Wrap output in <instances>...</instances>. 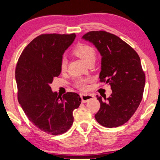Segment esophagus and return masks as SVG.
<instances>
[{
	"label": "esophagus",
	"instance_id": "esophagus-1",
	"mask_svg": "<svg viewBox=\"0 0 160 160\" xmlns=\"http://www.w3.org/2000/svg\"><path fill=\"white\" fill-rule=\"evenodd\" d=\"M94 96L91 94H81V98H82V102H87L89 100L93 99Z\"/></svg>",
	"mask_w": 160,
	"mask_h": 160
}]
</instances>
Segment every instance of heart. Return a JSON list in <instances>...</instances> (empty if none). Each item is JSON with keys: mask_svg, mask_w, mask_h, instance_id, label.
<instances>
[{"mask_svg": "<svg viewBox=\"0 0 160 160\" xmlns=\"http://www.w3.org/2000/svg\"><path fill=\"white\" fill-rule=\"evenodd\" d=\"M73 53L80 58L85 63H89L91 61H95L96 58V52L95 49L90 45L86 44V43H78L76 47L74 48ZM68 61L67 59L63 57L61 59L60 68L62 72H65L67 69ZM89 80L87 78H78L75 81L74 85L76 88L80 90H86L87 89V83Z\"/></svg>", "mask_w": 160, "mask_h": 160, "instance_id": "obj_1", "label": "heart"}]
</instances>
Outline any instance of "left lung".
Segmentation results:
<instances>
[{"instance_id": "left-lung-1", "label": "left lung", "mask_w": 160, "mask_h": 160, "mask_svg": "<svg viewBox=\"0 0 160 160\" xmlns=\"http://www.w3.org/2000/svg\"><path fill=\"white\" fill-rule=\"evenodd\" d=\"M82 38L92 43L101 54L100 82L110 84L111 96L98 97L100 108L95 115L100 124L117 128L134 114L143 98L146 76L138 54L130 45L103 30L90 31Z\"/></svg>"}]
</instances>
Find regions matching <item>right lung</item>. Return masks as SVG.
I'll use <instances>...</instances> for the list:
<instances>
[{
  "mask_svg": "<svg viewBox=\"0 0 160 160\" xmlns=\"http://www.w3.org/2000/svg\"><path fill=\"white\" fill-rule=\"evenodd\" d=\"M76 34H41L25 48L15 70L17 98L28 119L48 134L58 135L69 130L73 111L82 99L76 92L61 98L49 86L61 73L62 54Z\"/></svg>",
  "mask_w": 160,
  "mask_h": 160,
  "instance_id": "1",
  "label": "right lung"
}]
</instances>
